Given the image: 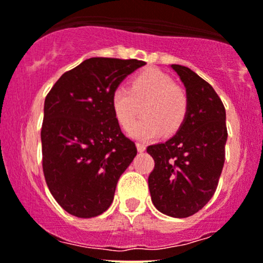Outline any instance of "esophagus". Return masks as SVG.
<instances>
[{
    "instance_id": "1",
    "label": "esophagus",
    "mask_w": 263,
    "mask_h": 263,
    "mask_svg": "<svg viewBox=\"0 0 263 263\" xmlns=\"http://www.w3.org/2000/svg\"><path fill=\"white\" fill-rule=\"evenodd\" d=\"M136 147H137V152L139 153H144L145 150H146V145L142 144V142H137Z\"/></svg>"
}]
</instances>
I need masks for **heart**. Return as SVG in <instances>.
<instances>
[{
    "label": "heart",
    "mask_w": 263,
    "mask_h": 263,
    "mask_svg": "<svg viewBox=\"0 0 263 263\" xmlns=\"http://www.w3.org/2000/svg\"><path fill=\"white\" fill-rule=\"evenodd\" d=\"M144 105L145 118L129 128L132 137L149 140L164 131H177L187 114V96L175 81L158 69H147L132 81L131 88L119 86L111 96V106L119 123L128 128Z\"/></svg>",
    "instance_id": "1"
}]
</instances>
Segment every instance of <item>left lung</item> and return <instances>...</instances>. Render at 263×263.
I'll return each instance as SVG.
<instances>
[{"instance_id":"obj_1","label":"left lung","mask_w":263,"mask_h":263,"mask_svg":"<svg viewBox=\"0 0 263 263\" xmlns=\"http://www.w3.org/2000/svg\"><path fill=\"white\" fill-rule=\"evenodd\" d=\"M187 96V114L175 136L147 146L155 165L149 176L152 202L176 218L193 216L215 194L225 163L226 111L212 86L189 68L172 64Z\"/></svg>"}]
</instances>
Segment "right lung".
Wrapping results in <instances>:
<instances>
[{
    "label": "right lung",
    "instance_id": "add662e5",
    "mask_svg": "<svg viewBox=\"0 0 263 263\" xmlns=\"http://www.w3.org/2000/svg\"><path fill=\"white\" fill-rule=\"evenodd\" d=\"M144 61L91 58L64 73L47 93L41 129L42 167L61 208L81 218L105 212L137 149L111 106L122 81Z\"/></svg>",
    "mask_w": 263,
    "mask_h": 263
}]
</instances>
